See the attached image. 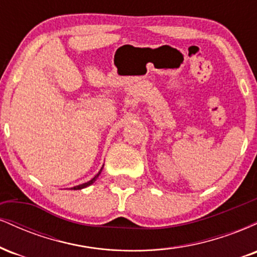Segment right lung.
<instances>
[{
  "label": "right lung",
  "instance_id": "add662e5",
  "mask_svg": "<svg viewBox=\"0 0 257 257\" xmlns=\"http://www.w3.org/2000/svg\"><path fill=\"white\" fill-rule=\"evenodd\" d=\"M101 170H102V168H101V169H100V172H99L98 174H96V175L94 176L93 179L89 180V181H88V182H84V184H82V185L75 186V187H72V188H73V190H82V188H84V187H88V186H90L91 184H94V182H95V180L98 179V176L100 175V173H101Z\"/></svg>",
  "mask_w": 257,
  "mask_h": 257
}]
</instances>
